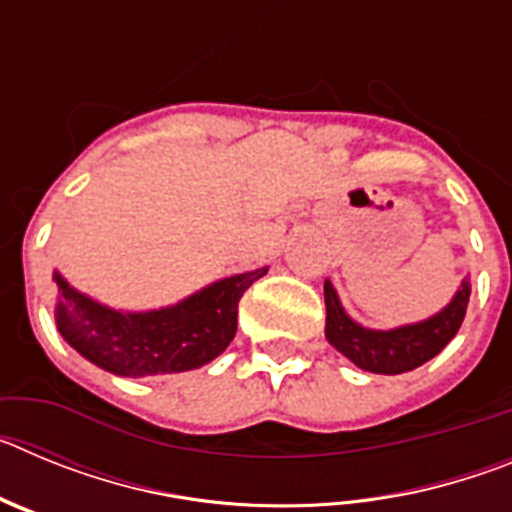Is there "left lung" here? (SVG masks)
<instances>
[{
    "label": "left lung",
    "instance_id": "1",
    "mask_svg": "<svg viewBox=\"0 0 512 512\" xmlns=\"http://www.w3.org/2000/svg\"><path fill=\"white\" fill-rule=\"evenodd\" d=\"M469 295H472V287L464 279L454 300L433 318L392 330H372L348 318L336 289L325 279V338L364 372H413L420 364L441 354L446 343L459 333L467 315Z\"/></svg>",
    "mask_w": 512,
    "mask_h": 512
}]
</instances>
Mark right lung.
<instances>
[{
  "instance_id": "add662e5",
  "label": "right lung",
  "mask_w": 512,
  "mask_h": 512,
  "mask_svg": "<svg viewBox=\"0 0 512 512\" xmlns=\"http://www.w3.org/2000/svg\"><path fill=\"white\" fill-rule=\"evenodd\" d=\"M264 274L266 266L220 279L171 307L122 312L81 295L53 271L58 333L84 359L117 377L200 369L230 346L238 328V302Z\"/></svg>"
}]
</instances>
